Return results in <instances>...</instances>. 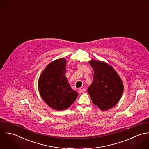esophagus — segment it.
I'll return each instance as SVG.
<instances>
[{
	"mask_svg": "<svg viewBox=\"0 0 149 149\" xmlns=\"http://www.w3.org/2000/svg\"><path fill=\"white\" fill-rule=\"evenodd\" d=\"M86 91V90L85 89H80L79 90V93H84Z\"/></svg>",
	"mask_w": 149,
	"mask_h": 149,
	"instance_id": "34e87169",
	"label": "esophagus"
}]
</instances>
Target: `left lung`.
Instances as JSON below:
<instances>
[{
	"label": "left lung",
	"mask_w": 149,
	"mask_h": 149,
	"mask_svg": "<svg viewBox=\"0 0 149 149\" xmlns=\"http://www.w3.org/2000/svg\"><path fill=\"white\" fill-rule=\"evenodd\" d=\"M89 63L94 75L88 92L94 105L102 111H108L118 103L122 95V80L113 67L107 63L93 59Z\"/></svg>",
	"instance_id": "8db88e82"
}]
</instances>
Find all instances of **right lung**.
Returning <instances> with one entry per match:
<instances>
[{"instance_id":"1","label":"right lung","mask_w":149,"mask_h":149,"mask_svg":"<svg viewBox=\"0 0 149 149\" xmlns=\"http://www.w3.org/2000/svg\"><path fill=\"white\" fill-rule=\"evenodd\" d=\"M67 60L60 58L49 63L41 74L38 89L44 101L56 111L67 109L78 93L71 88L65 77Z\"/></svg>"}]
</instances>
